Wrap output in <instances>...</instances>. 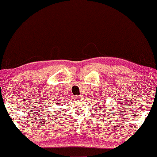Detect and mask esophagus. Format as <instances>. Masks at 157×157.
<instances>
[{
  "label": "esophagus",
  "instance_id": "obj_1",
  "mask_svg": "<svg viewBox=\"0 0 157 157\" xmlns=\"http://www.w3.org/2000/svg\"><path fill=\"white\" fill-rule=\"evenodd\" d=\"M80 97L79 96H77V97Z\"/></svg>",
  "mask_w": 157,
  "mask_h": 157
}]
</instances>
